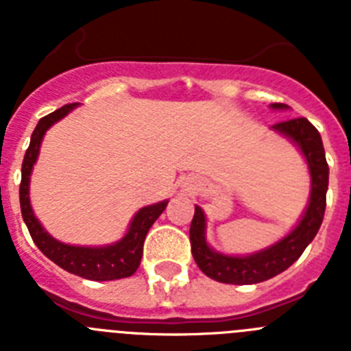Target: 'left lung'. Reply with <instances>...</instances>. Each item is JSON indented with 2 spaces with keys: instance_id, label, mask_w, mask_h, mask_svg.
<instances>
[{
  "instance_id": "1",
  "label": "left lung",
  "mask_w": 351,
  "mask_h": 351,
  "mask_svg": "<svg viewBox=\"0 0 351 351\" xmlns=\"http://www.w3.org/2000/svg\"><path fill=\"white\" fill-rule=\"evenodd\" d=\"M272 110H288L285 104H271ZM300 151L311 176L308 206L297 225L278 243L250 255H225L207 243V218L202 207L195 206L190 226L191 253L200 271L210 280L226 285H255L287 271L308 247L324 221L328 190V165L320 133L306 117L283 121L271 126Z\"/></svg>"
}]
</instances>
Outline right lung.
<instances>
[{
	"label": "right lung",
	"instance_id": "obj_1",
	"mask_svg": "<svg viewBox=\"0 0 351 351\" xmlns=\"http://www.w3.org/2000/svg\"><path fill=\"white\" fill-rule=\"evenodd\" d=\"M77 107H79V104L64 105V107L58 108V110L38 121L35 132L31 135L29 147H27L23 161V178H21V190H19L21 213H23L24 223H26L27 230H29L38 250L49 260H52L56 265H60L61 269L71 272V274L80 276L84 280H123V278H130L141 265L145 235H147L149 228L153 226V223L160 218V214L165 210L169 200H161V202L138 209L130 221L126 234L116 243L105 244V246H75V244L61 243L43 228L40 219L33 213V207H31V172H33L36 160H38L43 137L51 126L66 117Z\"/></svg>",
	"mask_w": 351,
	"mask_h": 351
}]
</instances>
